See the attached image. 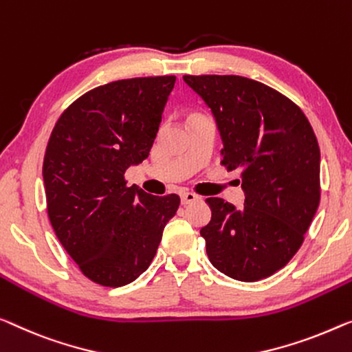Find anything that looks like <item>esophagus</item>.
I'll use <instances>...</instances> for the list:
<instances>
[{
	"instance_id": "1",
	"label": "esophagus",
	"mask_w": 352,
	"mask_h": 352,
	"mask_svg": "<svg viewBox=\"0 0 352 352\" xmlns=\"http://www.w3.org/2000/svg\"><path fill=\"white\" fill-rule=\"evenodd\" d=\"M180 199H182V204L183 206H186V204H191V202H196L197 201V196L194 192H183L182 196H180Z\"/></svg>"
}]
</instances>
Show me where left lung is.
Instances as JSON below:
<instances>
[{"label":"left lung","mask_w":352,"mask_h":352,"mask_svg":"<svg viewBox=\"0 0 352 352\" xmlns=\"http://www.w3.org/2000/svg\"><path fill=\"white\" fill-rule=\"evenodd\" d=\"M212 109L221 164L242 175L245 206L208 197L201 229L214 269L259 281L297 253L321 199V153L302 109L285 94L240 76H183Z\"/></svg>","instance_id":"left-lung-1"}]
</instances>
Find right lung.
<instances>
[{
	"mask_svg": "<svg viewBox=\"0 0 352 352\" xmlns=\"http://www.w3.org/2000/svg\"><path fill=\"white\" fill-rule=\"evenodd\" d=\"M174 85L175 76H158L96 87L50 134L42 177L52 228L101 286L129 285L148 269L180 206L177 194L151 196L124 180L126 169L148 156Z\"/></svg>",
	"mask_w": 352,
	"mask_h": 352,
	"instance_id": "add662e5",
	"label": "right lung"
}]
</instances>
